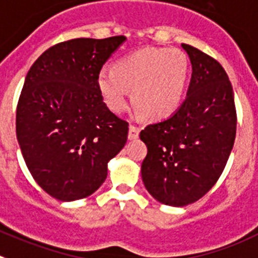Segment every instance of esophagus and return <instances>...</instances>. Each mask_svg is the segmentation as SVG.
Segmentation results:
<instances>
[{
	"label": "esophagus",
	"instance_id": "obj_1",
	"mask_svg": "<svg viewBox=\"0 0 258 258\" xmlns=\"http://www.w3.org/2000/svg\"><path fill=\"white\" fill-rule=\"evenodd\" d=\"M139 134H140V127L131 124V126H130V131H128V139H130V140L138 139Z\"/></svg>",
	"mask_w": 258,
	"mask_h": 258
}]
</instances>
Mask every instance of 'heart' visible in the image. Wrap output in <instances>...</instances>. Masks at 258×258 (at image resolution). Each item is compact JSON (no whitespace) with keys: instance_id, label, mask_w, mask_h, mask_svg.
Instances as JSON below:
<instances>
[{"instance_id":"obj_1","label":"heart","mask_w":258,"mask_h":258,"mask_svg":"<svg viewBox=\"0 0 258 258\" xmlns=\"http://www.w3.org/2000/svg\"><path fill=\"white\" fill-rule=\"evenodd\" d=\"M189 76V60L178 48L145 47L103 69L97 86L106 105L113 112H124L132 103L143 117L162 119L181 104Z\"/></svg>"}]
</instances>
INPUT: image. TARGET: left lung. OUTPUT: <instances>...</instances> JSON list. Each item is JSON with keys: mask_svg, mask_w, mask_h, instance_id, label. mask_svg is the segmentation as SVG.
Returning a JSON list of instances; mask_svg holds the SVG:
<instances>
[{"mask_svg": "<svg viewBox=\"0 0 258 258\" xmlns=\"http://www.w3.org/2000/svg\"><path fill=\"white\" fill-rule=\"evenodd\" d=\"M191 62L187 96L167 119L148 124L141 164L146 190L161 203L184 207L217 182L236 134L234 92L226 72L212 56L182 43Z\"/></svg>", "mask_w": 258, "mask_h": 258, "instance_id": "8db88e82", "label": "left lung"}]
</instances>
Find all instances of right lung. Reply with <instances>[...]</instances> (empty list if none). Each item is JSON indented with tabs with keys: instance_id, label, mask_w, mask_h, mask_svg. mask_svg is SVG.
<instances>
[{
	"instance_id": "obj_1",
	"label": "right lung",
	"mask_w": 258,
	"mask_h": 258,
	"mask_svg": "<svg viewBox=\"0 0 258 258\" xmlns=\"http://www.w3.org/2000/svg\"><path fill=\"white\" fill-rule=\"evenodd\" d=\"M124 36L74 38L43 52L25 77L16 108V136L29 172L48 196L86 198L122 150L128 122L104 103L97 76Z\"/></svg>"
}]
</instances>
